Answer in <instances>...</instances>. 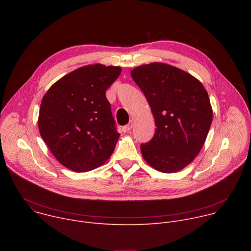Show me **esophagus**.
I'll return each instance as SVG.
<instances>
[{
	"mask_svg": "<svg viewBox=\"0 0 251 251\" xmlns=\"http://www.w3.org/2000/svg\"><path fill=\"white\" fill-rule=\"evenodd\" d=\"M132 127H133V122H132V121H130L127 125H125V126L123 127V129H124V131L128 132V131H130V130L132 129Z\"/></svg>",
	"mask_w": 251,
	"mask_h": 251,
	"instance_id": "obj_1",
	"label": "esophagus"
}]
</instances>
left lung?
<instances>
[{"mask_svg":"<svg viewBox=\"0 0 251 251\" xmlns=\"http://www.w3.org/2000/svg\"><path fill=\"white\" fill-rule=\"evenodd\" d=\"M131 76L145 94L157 127L141 145L143 158L162 173L184 169L202 148L212 121L206 90L190 74L162 62L140 65Z\"/></svg>","mask_w":251,"mask_h":251,"instance_id":"left-lung-1","label":"left lung"}]
</instances>
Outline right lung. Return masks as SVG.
<instances>
[{
  "label": "right lung",
  "instance_id": "obj_1",
  "mask_svg": "<svg viewBox=\"0 0 251 251\" xmlns=\"http://www.w3.org/2000/svg\"><path fill=\"white\" fill-rule=\"evenodd\" d=\"M121 67L82 66L45 94L39 115L42 138L56 160L75 172L93 170L109 159L120 134L106 90Z\"/></svg>",
  "mask_w": 251,
  "mask_h": 251
}]
</instances>
